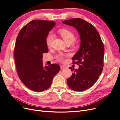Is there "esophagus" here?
<instances>
[{
  "instance_id": "esophagus-1",
  "label": "esophagus",
  "mask_w": 120,
  "mask_h": 120,
  "mask_svg": "<svg viewBox=\"0 0 120 120\" xmlns=\"http://www.w3.org/2000/svg\"><path fill=\"white\" fill-rule=\"evenodd\" d=\"M66 68V67H64V66H60V68H61V70H63V69H64V68Z\"/></svg>"
}]
</instances>
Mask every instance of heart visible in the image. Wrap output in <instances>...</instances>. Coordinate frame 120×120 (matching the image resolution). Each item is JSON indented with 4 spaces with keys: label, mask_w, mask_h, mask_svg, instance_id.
<instances>
[{
    "label": "heart",
    "mask_w": 120,
    "mask_h": 120,
    "mask_svg": "<svg viewBox=\"0 0 120 120\" xmlns=\"http://www.w3.org/2000/svg\"><path fill=\"white\" fill-rule=\"evenodd\" d=\"M59 33L60 35L64 39L65 43L67 42H72L74 41L75 38L74 34L71 31L66 30V29H61L59 30ZM53 38V35L52 34L49 35L46 38V45L48 46H50L51 45L52 40ZM57 59L58 60L60 61H62L64 60L63 57L62 56H59L57 57Z\"/></svg>",
    "instance_id": "1"
}]
</instances>
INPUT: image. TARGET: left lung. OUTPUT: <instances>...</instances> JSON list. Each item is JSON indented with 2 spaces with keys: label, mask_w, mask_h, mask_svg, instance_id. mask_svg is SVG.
<instances>
[{
  "label": "left lung",
  "mask_w": 120,
  "mask_h": 120,
  "mask_svg": "<svg viewBox=\"0 0 120 120\" xmlns=\"http://www.w3.org/2000/svg\"><path fill=\"white\" fill-rule=\"evenodd\" d=\"M64 24L75 27L79 35L80 48L72 57L74 64L79 68L75 70L67 79V84L75 91H83L90 88L99 78L103 68L104 46L99 32L95 26L81 19H72L63 21Z\"/></svg>",
  "instance_id": "left-lung-1"
}]
</instances>
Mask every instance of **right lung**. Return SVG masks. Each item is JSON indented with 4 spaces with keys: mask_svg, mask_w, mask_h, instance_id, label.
I'll return each mask as SVG.
<instances>
[{
    "mask_svg": "<svg viewBox=\"0 0 120 120\" xmlns=\"http://www.w3.org/2000/svg\"><path fill=\"white\" fill-rule=\"evenodd\" d=\"M55 25L54 21L34 20L21 28L16 39L14 55L18 75L35 92L49 89L60 70L59 64L44 67L42 64V54L49 51L46 38Z\"/></svg>",
    "mask_w": 120,
    "mask_h": 120,
    "instance_id": "add662e5",
    "label": "right lung"
}]
</instances>
